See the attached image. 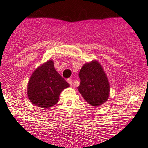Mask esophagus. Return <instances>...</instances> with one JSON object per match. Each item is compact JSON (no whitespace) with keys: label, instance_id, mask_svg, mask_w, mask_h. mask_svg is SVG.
I'll return each instance as SVG.
<instances>
[{"label":"esophagus","instance_id":"34e87169","mask_svg":"<svg viewBox=\"0 0 148 148\" xmlns=\"http://www.w3.org/2000/svg\"><path fill=\"white\" fill-rule=\"evenodd\" d=\"M67 81H68V83L70 84L71 86L72 85V79H71V78H68V79L67 80Z\"/></svg>","mask_w":148,"mask_h":148}]
</instances>
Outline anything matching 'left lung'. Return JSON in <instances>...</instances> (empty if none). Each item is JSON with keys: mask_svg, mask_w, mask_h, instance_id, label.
Wrapping results in <instances>:
<instances>
[{"mask_svg": "<svg viewBox=\"0 0 148 148\" xmlns=\"http://www.w3.org/2000/svg\"><path fill=\"white\" fill-rule=\"evenodd\" d=\"M80 79L78 89L91 106H100L107 100L110 86L106 74L98 61L86 63L78 74Z\"/></svg>", "mask_w": 148, "mask_h": 148, "instance_id": "obj_1", "label": "left lung"}]
</instances>
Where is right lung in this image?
I'll list each match as a JSON object with an SVG mask.
<instances>
[{
    "label": "right lung",
    "mask_w": 148,
    "mask_h": 148,
    "mask_svg": "<svg viewBox=\"0 0 148 148\" xmlns=\"http://www.w3.org/2000/svg\"><path fill=\"white\" fill-rule=\"evenodd\" d=\"M70 85L48 61L35 70L28 84V96L33 104L42 108L55 105L61 91Z\"/></svg>",
    "instance_id": "obj_1"
}]
</instances>
